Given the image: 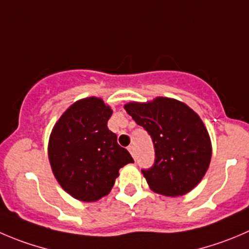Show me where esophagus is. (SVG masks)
Returning a JSON list of instances; mask_svg holds the SVG:
<instances>
[{
  "label": "esophagus",
  "instance_id": "esophagus-1",
  "mask_svg": "<svg viewBox=\"0 0 249 249\" xmlns=\"http://www.w3.org/2000/svg\"><path fill=\"white\" fill-rule=\"evenodd\" d=\"M128 151L131 153V155L133 156V158H136V148H134V145H129Z\"/></svg>",
  "mask_w": 249,
  "mask_h": 249
}]
</instances>
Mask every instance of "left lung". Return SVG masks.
I'll return each mask as SVG.
<instances>
[{
  "mask_svg": "<svg viewBox=\"0 0 249 249\" xmlns=\"http://www.w3.org/2000/svg\"><path fill=\"white\" fill-rule=\"evenodd\" d=\"M124 110L153 139L155 162L142 170L151 191L166 197L191 192L212 160V141L198 113L182 101L164 96L132 101Z\"/></svg>",
  "mask_w": 249,
  "mask_h": 249,
  "instance_id": "obj_1",
  "label": "left lung"
}]
</instances>
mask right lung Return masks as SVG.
I'll return each instance as SVG.
<instances>
[{"label":"right lung","mask_w":249,"mask_h":249,"mask_svg":"<svg viewBox=\"0 0 249 249\" xmlns=\"http://www.w3.org/2000/svg\"><path fill=\"white\" fill-rule=\"evenodd\" d=\"M112 110L103 99H80L62 113L49 139V161L60 186L82 202L107 196L118 170L134 162L107 128Z\"/></svg>","instance_id":"add662e5"}]
</instances>
